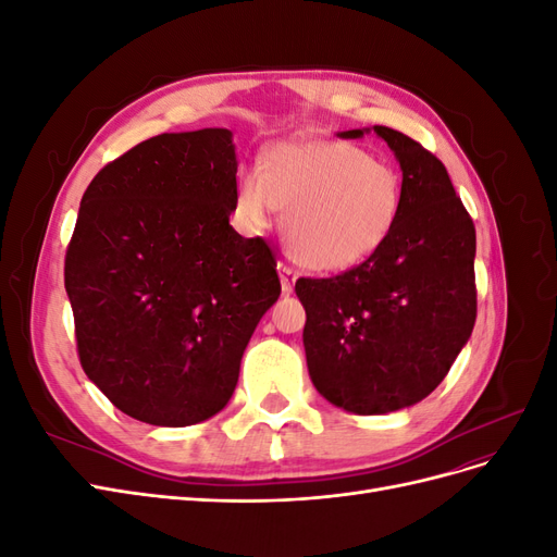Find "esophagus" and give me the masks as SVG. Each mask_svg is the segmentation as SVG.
Instances as JSON below:
<instances>
[{
    "instance_id": "esophagus-1",
    "label": "esophagus",
    "mask_w": 557,
    "mask_h": 557,
    "mask_svg": "<svg viewBox=\"0 0 557 557\" xmlns=\"http://www.w3.org/2000/svg\"><path fill=\"white\" fill-rule=\"evenodd\" d=\"M278 272H281V288L283 293H293L295 290V283L299 278V272L295 267H290L288 262H278Z\"/></svg>"
}]
</instances>
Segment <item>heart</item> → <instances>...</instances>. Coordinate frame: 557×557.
<instances>
[{"label":"heart","mask_w":557,"mask_h":557,"mask_svg":"<svg viewBox=\"0 0 557 557\" xmlns=\"http://www.w3.org/2000/svg\"><path fill=\"white\" fill-rule=\"evenodd\" d=\"M404 201L391 162L350 141L305 139L267 150L262 172L244 170L237 207L250 225L285 211L293 258L315 272H348L391 239Z\"/></svg>","instance_id":"b5f03b06"}]
</instances>
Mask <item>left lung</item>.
Wrapping results in <instances>:
<instances>
[{"label": "left lung", "instance_id": "left-lung-1", "mask_svg": "<svg viewBox=\"0 0 557 557\" xmlns=\"http://www.w3.org/2000/svg\"><path fill=\"white\" fill-rule=\"evenodd\" d=\"M395 153L404 201L395 232L360 267L334 278H299L305 350L315 391L358 416L425 399L444 381L476 320V230L446 166L407 134L374 125Z\"/></svg>", "mask_w": 557, "mask_h": 557}]
</instances>
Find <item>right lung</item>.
I'll use <instances>...</instances> for the list:
<instances>
[{
  "instance_id": "obj_1",
  "label": "right lung",
  "mask_w": 557,
  "mask_h": 557,
  "mask_svg": "<svg viewBox=\"0 0 557 557\" xmlns=\"http://www.w3.org/2000/svg\"><path fill=\"white\" fill-rule=\"evenodd\" d=\"M232 132H166L83 193L64 288L83 372L115 409L185 428L227 407L244 350L281 295L274 250L230 225Z\"/></svg>"
}]
</instances>
